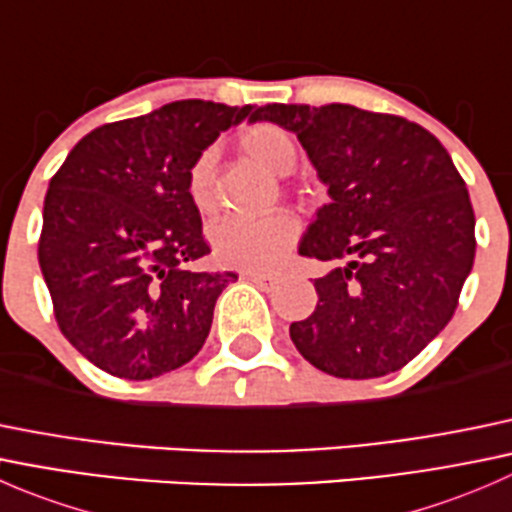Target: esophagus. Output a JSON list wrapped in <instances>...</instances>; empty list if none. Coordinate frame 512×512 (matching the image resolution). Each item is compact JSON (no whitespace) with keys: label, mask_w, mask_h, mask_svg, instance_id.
Returning a JSON list of instances; mask_svg holds the SVG:
<instances>
[{"label":"esophagus","mask_w":512,"mask_h":512,"mask_svg":"<svg viewBox=\"0 0 512 512\" xmlns=\"http://www.w3.org/2000/svg\"><path fill=\"white\" fill-rule=\"evenodd\" d=\"M242 277H245V280H250V282H255V285L262 287V289L275 287V282H277L275 275H265V272H242Z\"/></svg>","instance_id":"obj_1"}]
</instances>
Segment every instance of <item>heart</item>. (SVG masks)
Listing matches in <instances>:
<instances>
[{
  "label": "heart",
  "instance_id": "heart-1",
  "mask_svg": "<svg viewBox=\"0 0 512 512\" xmlns=\"http://www.w3.org/2000/svg\"><path fill=\"white\" fill-rule=\"evenodd\" d=\"M242 156L265 173L289 175L297 165V143L285 128L275 123H255L237 136ZM215 148H205L190 163L188 195L200 213L215 208ZM299 237V223L289 213H272L265 218H230L210 227V242L220 262L235 270H272L289 255Z\"/></svg>",
  "mask_w": 512,
  "mask_h": 512
}]
</instances>
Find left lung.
<instances>
[{
  "instance_id": "left-lung-1",
  "label": "left lung",
  "mask_w": 512,
  "mask_h": 512,
  "mask_svg": "<svg viewBox=\"0 0 512 512\" xmlns=\"http://www.w3.org/2000/svg\"><path fill=\"white\" fill-rule=\"evenodd\" d=\"M250 121L297 136L329 203L299 255L332 262L317 307L289 327L294 347L339 379L399 371L441 334L476 257L466 183L433 133L349 103H270Z\"/></svg>"
}]
</instances>
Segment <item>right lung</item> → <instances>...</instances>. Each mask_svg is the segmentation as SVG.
<instances>
[{
    "instance_id": "obj_1",
    "label": "right lung",
    "mask_w": 512,
    "mask_h": 512,
    "mask_svg": "<svg viewBox=\"0 0 512 512\" xmlns=\"http://www.w3.org/2000/svg\"><path fill=\"white\" fill-rule=\"evenodd\" d=\"M252 106L175 101L81 138L44 198L39 267L61 334L91 364L143 381L203 349L235 272L210 252L188 195L190 163Z\"/></svg>"
}]
</instances>
